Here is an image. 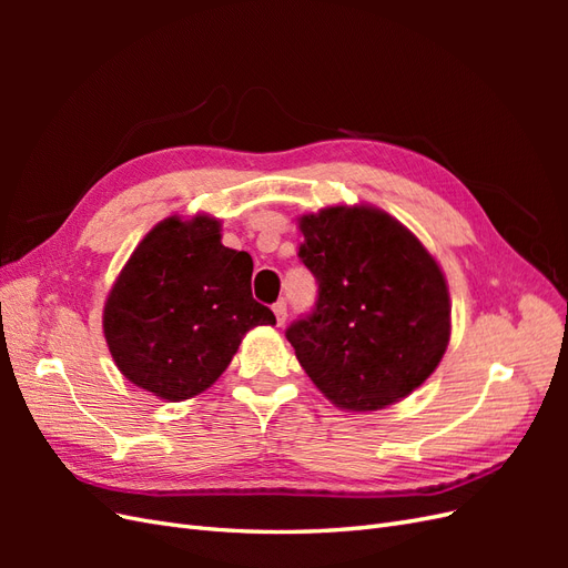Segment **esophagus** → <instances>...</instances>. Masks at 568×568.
Returning <instances> with one entry per match:
<instances>
[{
	"mask_svg": "<svg viewBox=\"0 0 568 568\" xmlns=\"http://www.w3.org/2000/svg\"><path fill=\"white\" fill-rule=\"evenodd\" d=\"M272 311H274V317H277V324L282 326V324L286 322V301H277V303H274Z\"/></svg>",
	"mask_w": 568,
	"mask_h": 568,
	"instance_id": "34e87169",
	"label": "esophagus"
}]
</instances>
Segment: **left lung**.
Masks as SVG:
<instances>
[{"label": "left lung", "instance_id": "8db88e82", "mask_svg": "<svg viewBox=\"0 0 568 568\" xmlns=\"http://www.w3.org/2000/svg\"><path fill=\"white\" fill-rule=\"evenodd\" d=\"M301 263L317 282L286 338L334 405L367 412L405 398L450 341V296L438 263L390 215L336 205L301 217Z\"/></svg>", "mask_w": 568, "mask_h": 568}]
</instances>
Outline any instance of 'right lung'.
<instances>
[{"mask_svg": "<svg viewBox=\"0 0 568 568\" xmlns=\"http://www.w3.org/2000/svg\"><path fill=\"white\" fill-rule=\"evenodd\" d=\"M253 261L220 242V222L168 217L134 248L104 307V336L125 379L186 400L227 369L244 334L274 324L251 294Z\"/></svg>", "mask_w": 568, "mask_h": 568, "instance_id": "right-lung-1", "label": "right lung"}]
</instances>
